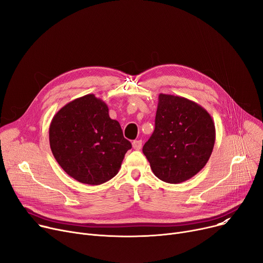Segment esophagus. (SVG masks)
I'll return each mask as SVG.
<instances>
[{
	"instance_id": "obj_1",
	"label": "esophagus",
	"mask_w": 263,
	"mask_h": 263,
	"mask_svg": "<svg viewBox=\"0 0 263 263\" xmlns=\"http://www.w3.org/2000/svg\"><path fill=\"white\" fill-rule=\"evenodd\" d=\"M142 141L141 140H136V141H133V143H132V146H133V148L135 149V150H140L141 148H142Z\"/></svg>"
}]
</instances>
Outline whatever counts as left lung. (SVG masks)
<instances>
[{
    "instance_id": "8db88e82",
    "label": "left lung",
    "mask_w": 263,
    "mask_h": 263,
    "mask_svg": "<svg viewBox=\"0 0 263 263\" xmlns=\"http://www.w3.org/2000/svg\"><path fill=\"white\" fill-rule=\"evenodd\" d=\"M214 143V121L206 109L184 97L159 95L156 128L143 153L160 180H189L209 161Z\"/></svg>"
}]
</instances>
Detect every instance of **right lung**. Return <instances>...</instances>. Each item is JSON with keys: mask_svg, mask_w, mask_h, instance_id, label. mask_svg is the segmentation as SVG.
Returning a JSON list of instances; mask_svg holds the SVG:
<instances>
[{"mask_svg": "<svg viewBox=\"0 0 263 263\" xmlns=\"http://www.w3.org/2000/svg\"><path fill=\"white\" fill-rule=\"evenodd\" d=\"M49 141L60 166L77 181L89 185L115 177L132 147L119 122L109 117L106 103L92 93L70 101L54 115Z\"/></svg>", "mask_w": 263, "mask_h": 263, "instance_id": "1", "label": "right lung"}]
</instances>
